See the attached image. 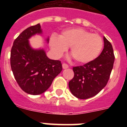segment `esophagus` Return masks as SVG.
<instances>
[{
  "mask_svg": "<svg viewBox=\"0 0 127 127\" xmlns=\"http://www.w3.org/2000/svg\"><path fill=\"white\" fill-rule=\"evenodd\" d=\"M62 67L64 69H67V68L69 67V65H68L67 64H63Z\"/></svg>",
  "mask_w": 127,
  "mask_h": 127,
  "instance_id": "esophagus-1",
  "label": "esophagus"
}]
</instances>
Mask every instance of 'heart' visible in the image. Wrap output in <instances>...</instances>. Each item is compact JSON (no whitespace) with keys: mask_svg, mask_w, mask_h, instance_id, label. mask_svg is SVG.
Returning a JSON list of instances; mask_svg holds the SVG:
<instances>
[{"mask_svg":"<svg viewBox=\"0 0 127 127\" xmlns=\"http://www.w3.org/2000/svg\"><path fill=\"white\" fill-rule=\"evenodd\" d=\"M50 46L56 57H60L70 46V53L77 62L87 64L97 58L103 47L101 37L81 28L64 30L59 37L53 35Z\"/></svg>","mask_w":127,"mask_h":127,"instance_id":"heart-1","label":"heart"}]
</instances>
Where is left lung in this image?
Segmentation results:
<instances>
[{
	"label": "left lung",
	"mask_w": 127,
	"mask_h": 127,
	"mask_svg": "<svg viewBox=\"0 0 127 127\" xmlns=\"http://www.w3.org/2000/svg\"><path fill=\"white\" fill-rule=\"evenodd\" d=\"M104 49L91 62L73 67L74 76L69 83L72 95L80 99L91 98L107 85L114 62L111 44L104 37Z\"/></svg>",
	"instance_id": "8db88e82"
}]
</instances>
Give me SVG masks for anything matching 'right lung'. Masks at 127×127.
Wrapping results in <instances>:
<instances>
[{
    "instance_id": "add662e5",
    "label": "right lung",
    "mask_w": 127,
    "mask_h": 127,
    "mask_svg": "<svg viewBox=\"0 0 127 127\" xmlns=\"http://www.w3.org/2000/svg\"><path fill=\"white\" fill-rule=\"evenodd\" d=\"M42 33L39 23L23 31L13 42L11 67L16 81L25 92L39 95L50 88L55 77L62 70L61 62L50 59L44 49H33L29 40ZM49 42V37L46 39Z\"/></svg>"
}]
</instances>
